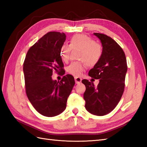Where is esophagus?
<instances>
[{"mask_svg":"<svg viewBox=\"0 0 147 147\" xmlns=\"http://www.w3.org/2000/svg\"><path fill=\"white\" fill-rule=\"evenodd\" d=\"M74 80H75V82L76 84L80 83L81 82H82V79L80 77H75L74 78Z\"/></svg>","mask_w":147,"mask_h":147,"instance_id":"1","label":"esophagus"}]
</instances>
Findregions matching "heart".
<instances>
[{
    "instance_id": "1",
    "label": "heart",
    "mask_w": 147,
    "mask_h": 147,
    "mask_svg": "<svg viewBox=\"0 0 147 147\" xmlns=\"http://www.w3.org/2000/svg\"><path fill=\"white\" fill-rule=\"evenodd\" d=\"M80 51L78 55L81 62H73L67 67V71L74 76H80L85 69V64L90 67H94L102 57L103 46L98 42L85 35H75L70 39L69 45L63 44L60 49L62 61L67 62L71 51Z\"/></svg>"
}]
</instances>
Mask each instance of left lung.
<instances>
[{"label": "left lung", "mask_w": 147, "mask_h": 147, "mask_svg": "<svg viewBox=\"0 0 147 147\" xmlns=\"http://www.w3.org/2000/svg\"><path fill=\"white\" fill-rule=\"evenodd\" d=\"M104 48L102 57L90 69L88 75L99 79L96 87L88 80H83L86 86L83 95L85 108L96 115L109 114L116 107L123 94L127 69L126 55L120 45L105 34L94 33Z\"/></svg>", "instance_id": "8db88e82"}]
</instances>
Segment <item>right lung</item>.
<instances>
[{"label":"right lung","mask_w":147,"mask_h":147,"mask_svg":"<svg viewBox=\"0 0 147 147\" xmlns=\"http://www.w3.org/2000/svg\"><path fill=\"white\" fill-rule=\"evenodd\" d=\"M65 37L64 33L57 32L45 34L29 49L23 63L26 95L36 111L44 116H55L65 110L75 84L71 74L58 82L51 77L53 72L65 74L60 49Z\"/></svg>","instance_id":"add662e5"}]
</instances>
